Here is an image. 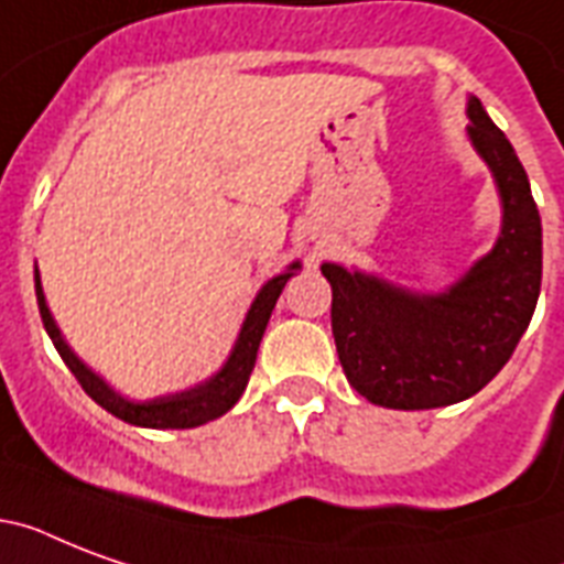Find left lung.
<instances>
[{
    "label": "left lung",
    "instance_id": "left-lung-1",
    "mask_svg": "<svg viewBox=\"0 0 564 564\" xmlns=\"http://www.w3.org/2000/svg\"><path fill=\"white\" fill-rule=\"evenodd\" d=\"M468 137L503 202L498 246L442 295H415L325 263L330 327L348 383L377 406L433 410L465 401L509 362L542 290V219L503 131L468 99Z\"/></svg>",
    "mask_w": 564,
    "mask_h": 564
}]
</instances>
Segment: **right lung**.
<instances>
[{"label": "right lung", "mask_w": 564, "mask_h": 564, "mask_svg": "<svg viewBox=\"0 0 564 564\" xmlns=\"http://www.w3.org/2000/svg\"><path fill=\"white\" fill-rule=\"evenodd\" d=\"M299 269V263H292L290 269L272 281L265 283L260 295L254 299L251 310H248L246 325L239 330V339L234 345V354L225 362V369L219 375L207 380L198 389H189V392L172 394V398H158V401H145V403H134L126 401L122 394H117L110 389L99 375H93L87 366H84L73 351H69V345L64 343V336L57 330L55 318L48 313L46 299H43V286H40V274L34 272V290H37V307H40V318H43V327H46V334L52 336V343H55L57 354H61V360L69 366V371L75 375V380L82 383V389L90 394L93 401L105 406L110 415H117V419L128 421V424H137V427H152V430H189L198 427V424H207V421L219 419L225 412L239 401V394L246 392L248 377L254 371L257 362V348H260V339L265 334V325H269V316H272L274 304L281 299L283 286L292 278V272Z\"/></svg>", "instance_id": "right-lung-1"}]
</instances>
